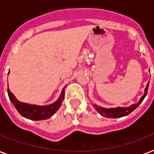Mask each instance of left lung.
<instances>
[{"label": "left lung", "mask_w": 154, "mask_h": 154, "mask_svg": "<svg viewBox=\"0 0 154 154\" xmlns=\"http://www.w3.org/2000/svg\"><path fill=\"white\" fill-rule=\"evenodd\" d=\"M149 83V82H148L147 85H146L144 95L141 97L138 102L136 103V104H133V105H129L128 107H116L109 108V109L101 107V106H98V105H97L96 104H95V105H94V107L96 109L97 111L101 116H103V117H108V118H118V117H125V116H127V115H129L130 112H133L136 108H137V106L142 102L144 98L146 97V96L147 95V92H148Z\"/></svg>", "instance_id": "left-lung-1"}]
</instances>
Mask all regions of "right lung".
Segmentation results:
<instances>
[{
    "mask_svg": "<svg viewBox=\"0 0 154 154\" xmlns=\"http://www.w3.org/2000/svg\"><path fill=\"white\" fill-rule=\"evenodd\" d=\"M65 86L63 88L59 98L55 102L46 105H32L29 103L21 102L16 98V97L9 90V89H8V94L10 101L13 103L14 107L22 117L32 121H42L49 119L59 109L65 98Z\"/></svg>",
    "mask_w": 154,
    "mask_h": 154,
    "instance_id": "1",
    "label": "right lung"
}]
</instances>
